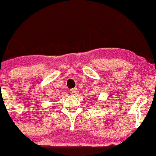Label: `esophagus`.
<instances>
[{
	"mask_svg": "<svg viewBox=\"0 0 156 156\" xmlns=\"http://www.w3.org/2000/svg\"><path fill=\"white\" fill-rule=\"evenodd\" d=\"M77 93H78V89H77V88H73V89L70 90V93H71V94L75 95Z\"/></svg>",
	"mask_w": 156,
	"mask_h": 156,
	"instance_id": "34e87169",
	"label": "esophagus"
}]
</instances>
